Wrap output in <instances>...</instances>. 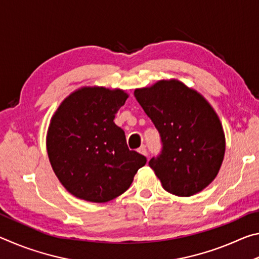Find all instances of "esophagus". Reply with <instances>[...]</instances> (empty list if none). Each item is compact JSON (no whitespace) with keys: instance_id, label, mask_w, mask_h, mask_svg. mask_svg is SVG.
Returning a JSON list of instances; mask_svg holds the SVG:
<instances>
[{"instance_id":"esophagus-1","label":"esophagus","mask_w":259,"mask_h":259,"mask_svg":"<svg viewBox=\"0 0 259 259\" xmlns=\"http://www.w3.org/2000/svg\"><path fill=\"white\" fill-rule=\"evenodd\" d=\"M138 153H140V154L142 155H145V156H147V151H146V146H140L139 148H138Z\"/></svg>"}]
</instances>
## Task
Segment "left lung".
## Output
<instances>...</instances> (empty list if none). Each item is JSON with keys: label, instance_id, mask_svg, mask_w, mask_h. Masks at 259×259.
Listing matches in <instances>:
<instances>
[{"label": "left lung", "instance_id": "left-lung-1", "mask_svg": "<svg viewBox=\"0 0 259 259\" xmlns=\"http://www.w3.org/2000/svg\"><path fill=\"white\" fill-rule=\"evenodd\" d=\"M135 97L161 136L162 152L150 166L164 190L178 196L202 191L216 178L226 146L211 105L177 78L136 89Z\"/></svg>", "mask_w": 259, "mask_h": 259}]
</instances>
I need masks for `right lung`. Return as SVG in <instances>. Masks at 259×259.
<instances>
[{
  "label": "right lung",
  "mask_w": 259,
  "mask_h": 259,
  "mask_svg": "<svg viewBox=\"0 0 259 259\" xmlns=\"http://www.w3.org/2000/svg\"><path fill=\"white\" fill-rule=\"evenodd\" d=\"M129 95L121 89L82 87L67 96L50 120L47 151L54 172L77 199L104 203L130 187L146 157L126 146L114 123Z\"/></svg>",
  "instance_id": "1"
}]
</instances>
